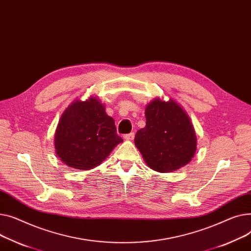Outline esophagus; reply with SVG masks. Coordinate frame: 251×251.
Returning a JSON list of instances; mask_svg holds the SVG:
<instances>
[{
	"mask_svg": "<svg viewBox=\"0 0 251 251\" xmlns=\"http://www.w3.org/2000/svg\"><path fill=\"white\" fill-rule=\"evenodd\" d=\"M124 138H125V140H126V141L134 140V138H135V132H129V134L125 135Z\"/></svg>",
	"mask_w": 251,
	"mask_h": 251,
	"instance_id": "34e87169",
	"label": "esophagus"
}]
</instances>
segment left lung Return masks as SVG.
<instances>
[{"label": "left lung", "instance_id": "left-lung-1", "mask_svg": "<svg viewBox=\"0 0 251 251\" xmlns=\"http://www.w3.org/2000/svg\"><path fill=\"white\" fill-rule=\"evenodd\" d=\"M146 121L135 144L147 165L159 172L186 165L196 153L197 139L184 110L173 100L155 99L146 108Z\"/></svg>", "mask_w": 251, "mask_h": 251}]
</instances>
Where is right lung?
<instances>
[{"label":"right lung","mask_w":251,"mask_h":251,"mask_svg":"<svg viewBox=\"0 0 251 251\" xmlns=\"http://www.w3.org/2000/svg\"><path fill=\"white\" fill-rule=\"evenodd\" d=\"M123 142L112 117L94 97L71 104L58 123L54 146L57 156L70 167L88 170L99 165Z\"/></svg>","instance_id":"add662e5"}]
</instances>
